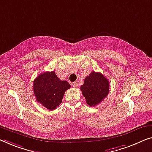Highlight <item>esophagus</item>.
Returning a JSON list of instances; mask_svg holds the SVG:
<instances>
[{
    "label": "esophagus",
    "mask_w": 152,
    "mask_h": 152,
    "mask_svg": "<svg viewBox=\"0 0 152 152\" xmlns=\"http://www.w3.org/2000/svg\"><path fill=\"white\" fill-rule=\"evenodd\" d=\"M72 86H73L74 87L76 88V87H78V82H74V83H72Z\"/></svg>",
    "instance_id": "1"
}]
</instances>
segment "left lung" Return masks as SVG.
<instances>
[{
	"mask_svg": "<svg viewBox=\"0 0 152 152\" xmlns=\"http://www.w3.org/2000/svg\"><path fill=\"white\" fill-rule=\"evenodd\" d=\"M109 81L100 72L93 71L85 79L80 90L87 104L95 106L99 104L109 93Z\"/></svg>",
	"mask_w": 152,
	"mask_h": 152,
	"instance_id": "left-lung-1",
	"label": "left lung"
}]
</instances>
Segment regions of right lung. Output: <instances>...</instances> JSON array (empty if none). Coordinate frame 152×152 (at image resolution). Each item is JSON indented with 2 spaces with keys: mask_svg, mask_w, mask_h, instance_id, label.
I'll use <instances>...</instances> for the list:
<instances>
[{
  "mask_svg": "<svg viewBox=\"0 0 152 152\" xmlns=\"http://www.w3.org/2000/svg\"><path fill=\"white\" fill-rule=\"evenodd\" d=\"M70 87L66 80H59L54 71L46 72L35 79L33 92L37 102L53 110L60 105L65 92Z\"/></svg>",
  "mask_w": 152,
  "mask_h": 152,
  "instance_id": "add662e5",
  "label": "right lung"
}]
</instances>
